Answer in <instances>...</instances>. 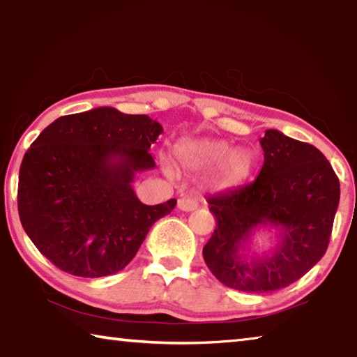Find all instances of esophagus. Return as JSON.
<instances>
[{
    "label": "esophagus",
    "instance_id": "obj_1",
    "mask_svg": "<svg viewBox=\"0 0 357 357\" xmlns=\"http://www.w3.org/2000/svg\"><path fill=\"white\" fill-rule=\"evenodd\" d=\"M178 208L181 211H185V213H190V211H195L198 208V204L195 200H192V198H187L183 197L181 200L178 202Z\"/></svg>",
    "mask_w": 357,
    "mask_h": 357
}]
</instances>
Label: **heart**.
<instances>
[{
    "mask_svg": "<svg viewBox=\"0 0 357 357\" xmlns=\"http://www.w3.org/2000/svg\"><path fill=\"white\" fill-rule=\"evenodd\" d=\"M178 164L190 172H211V184L217 190H231L250 178L255 167V154L249 148H233L219 138H198L179 143Z\"/></svg>",
    "mask_w": 357,
    "mask_h": 357,
    "instance_id": "1",
    "label": "heart"
}]
</instances>
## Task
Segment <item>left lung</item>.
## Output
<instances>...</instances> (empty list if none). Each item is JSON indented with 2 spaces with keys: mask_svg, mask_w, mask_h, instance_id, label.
I'll return each mask as SVG.
<instances>
[{
  "mask_svg": "<svg viewBox=\"0 0 357 357\" xmlns=\"http://www.w3.org/2000/svg\"><path fill=\"white\" fill-rule=\"evenodd\" d=\"M259 143L264 164L258 178L208 198L217 225L203 247L204 261L223 285L258 294L291 285L323 258L340 200V183L321 151L275 129ZM268 226L280 241L252 256V233Z\"/></svg>",
  "mask_w": 357,
  "mask_h": 357,
  "instance_id": "left-lung-1",
  "label": "left lung"
}]
</instances>
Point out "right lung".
<instances>
[{
    "label": "right lung",
    "instance_id": "obj_1",
    "mask_svg": "<svg viewBox=\"0 0 357 357\" xmlns=\"http://www.w3.org/2000/svg\"><path fill=\"white\" fill-rule=\"evenodd\" d=\"M162 130L146 114L99 107L40 132L23 155L17 200L22 227L42 255L89 279L130 263L154 222L176 206L174 198L143 204L132 187L137 173L155 167L149 149Z\"/></svg>",
    "mask_w": 357,
    "mask_h": 357
}]
</instances>
